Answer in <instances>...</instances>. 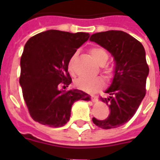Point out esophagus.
I'll return each instance as SVG.
<instances>
[{"instance_id":"esophagus-1","label":"esophagus","mask_w":160,"mask_h":160,"mask_svg":"<svg viewBox=\"0 0 160 160\" xmlns=\"http://www.w3.org/2000/svg\"><path fill=\"white\" fill-rule=\"evenodd\" d=\"M90 98L93 102H97L98 101V96L96 95H90Z\"/></svg>"}]
</instances>
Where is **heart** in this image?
I'll return each instance as SVG.
<instances>
[{
    "mask_svg": "<svg viewBox=\"0 0 160 160\" xmlns=\"http://www.w3.org/2000/svg\"><path fill=\"white\" fill-rule=\"evenodd\" d=\"M90 53L92 58L96 62L100 65H105V63L109 60V54L102 47H92L90 49ZM75 59V55H74L70 58L67 65L68 71L70 75H72L75 74V67H74V61ZM114 70L109 65H105L104 66V73L108 78L112 77ZM75 85L78 89L85 90L87 92H94L97 90L100 89L105 85V80L102 77H92V78H79L75 81Z\"/></svg>",
    "mask_w": 160,
    "mask_h": 160,
    "instance_id": "1",
    "label": "heart"
}]
</instances>
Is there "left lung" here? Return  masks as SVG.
I'll return each mask as SVG.
<instances>
[{
  "mask_svg": "<svg viewBox=\"0 0 160 160\" xmlns=\"http://www.w3.org/2000/svg\"><path fill=\"white\" fill-rule=\"evenodd\" d=\"M95 41L111 53L115 70L110 87L105 91L109 96L101 98L109 109L105 119L93 118V123L102 129H114L124 124L136 113L146 94L149 65L143 45L126 32L108 31L91 35Z\"/></svg>",
  "mask_w": 160,
  "mask_h": 160,
  "instance_id": "obj_1",
  "label": "left lung"
}]
</instances>
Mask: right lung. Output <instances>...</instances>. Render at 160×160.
Segmentation results:
<instances>
[{"mask_svg":"<svg viewBox=\"0 0 160 160\" xmlns=\"http://www.w3.org/2000/svg\"><path fill=\"white\" fill-rule=\"evenodd\" d=\"M89 33L50 30L29 39L21 58L20 85L31 118L44 125L58 128L70 119L73 103L88 100L80 90H60L72 82L67 65Z\"/></svg>","mask_w":160,"mask_h":160,"instance_id":"1","label":"right lung"}]
</instances>
